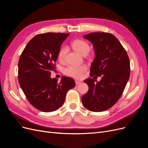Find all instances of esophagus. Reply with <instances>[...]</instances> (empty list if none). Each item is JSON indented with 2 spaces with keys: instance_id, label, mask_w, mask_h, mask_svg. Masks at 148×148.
<instances>
[{
  "instance_id": "obj_1",
  "label": "esophagus",
  "mask_w": 148,
  "mask_h": 148,
  "mask_svg": "<svg viewBox=\"0 0 148 148\" xmlns=\"http://www.w3.org/2000/svg\"><path fill=\"white\" fill-rule=\"evenodd\" d=\"M80 83H81V81H78V80H76V81H75V84H76V85L79 84Z\"/></svg>"
}]
</instances>
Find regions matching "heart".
I'll return each mask as SVG.
<instances>
[{
	"label": "heart",
	"instance_id": "heart-1",
	"mask_svg": "<svg viewBox=\"0 0 148 148\" xmlns=\"http://www.w3.org/2000/svg\"><path fill=\"white\" fill-rule=\"evenodd\" d=\"M72 48L78 53L84 55L86 54L89 51V46L87 42L82 40H75L72 43ZM68 51L67 47H62L59 50L58 58L60 60H64ZM86 70V67L84 65H70L64 70V73L67 76L75 78H81Z\"/></svg>",
	"mask_w": 148,
	"mask_h": 148
}]
</instances>
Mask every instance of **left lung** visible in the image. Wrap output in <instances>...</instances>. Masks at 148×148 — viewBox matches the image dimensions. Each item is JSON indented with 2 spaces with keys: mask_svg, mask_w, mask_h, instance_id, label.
<instances>
[{
  "mask_svg": "<svg viewBox=\"0 0 148 148\" xmlns=\"http://www.w3.org/2000/svg\"><path fill=\"white\" fill-rule=\"evenodd\" d=\"M83 37L92 43L95 54L90 76H101V79L97 84L94 78L84 81L89 90L82 96V103L91 111H103L113 106L123 94L130 77V60L126 51L113 34L94 32Z\"/></svg>",
  "mask_w": 148,
  "mask_h": 148,
  "instance_id": "left-lung-1",
  "label": "left lung"
}]
</instances>
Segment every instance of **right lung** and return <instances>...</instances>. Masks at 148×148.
Returning <instances> with one entry per match:
<instances>
[{"label": "right lung", "mask_w": 148, "mask_h": 148, "mask_svg": "<svg viewBox=\"0 0 148 148\" xmlns=\"http://www.w3.org/2000/svg\"><path fill=\"white\" fill-rule=\"evenodd\" d=\"M69 34H40L25 47L18 62V81L34 107L51 112L62 106L67 91L75 88L73 79L63 76L60 81L51 78L61 45Z\"/></svg>", "instance_id": "obj_1"}]
</instances>
